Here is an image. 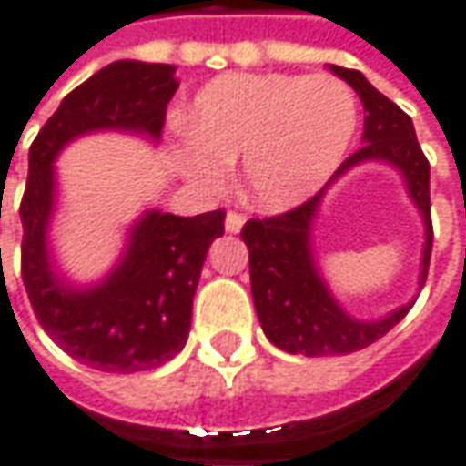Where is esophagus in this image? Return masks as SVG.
I'll return each mask as SVG.
<instances>
[{
    "label": "esophagus",
    "mask_w": 466,
    "mask_h": 466,
    "mask_svg": "<svg viewBox=\"0 0 466 466\" xmlns=\"http://www.w3.org/2000/svg\"><path fill=\"white\" fill-rule=\"evenodd\" d=\"M242 227H245V217H242V214H234V211H229V214H227V218H224V229H227L229 234H237L239 229H242Z\"/></svg>",
    "instance_id": "esophagus-1"
}]
</instances>
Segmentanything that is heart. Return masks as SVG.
<instances>
[{
  "instance_id": "heart-1",
  "label": "heart",
  "mask_w": 466,
  "mask_h": 466,
  "mask_svg": "<svg viewBox=\"0 0 466 466\" xmlns=\"http://www.w3.org/2000/svg\"><path fill=\"white\" fill-rule=\"evenodd\" d=\"M172 165L214 193L242 159V190L260 211L294 208L343 165L359 126L353 89L332 74H224L193 97Z\"/></svg>"
}]
</instances>
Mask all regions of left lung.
Listing matches in <instances>:
<instances>
[{
    "instance_id": "8db88e82",
    "label": "left lung",
    "mask_w": 466,
    "mask_h": 466,
    "mask_svg": "<svg viewBox=\"0 0 466 466\" xmlns=\"http://www.w3.org/2000/svg\"><path fill=\"white\" fill-rule=\"evenodd\" d=\"M332 74L345 79L361 97L363 113V147L350 154L329 183L307 203L281 217L249 218L242 227V239L249 249V286L255 312L263 325L265 338L286 353L304 356H345L377 343L381 335L410 312L415 299L397 307L379 319L350 317L332 297L329 286L319 273L314 258L312 229L319 203L328 187L348 169L366 162H384L394 167L408 187L410 201L420 211L425 227L423 258L418 286L423 289L433 248V227H431V167L423 149L415 138V126L405 110L384 97L361 72L343 69L329 64Z\"/></svg>"
}]
</instances>
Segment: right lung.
<instances>
[{
    "mask_svg": "<svg viewBox=\"0 0 466 466\" xmlns=\"http://www.w3.org/2000/svg\"><path fill=\"white\" fill-rule=\"evenodd\" d=\"M180 82L172 64L113 61L69 92L27 154L23 283L51 340L97 371L134 374L175 359L187 343L193 297L224 211L175 217L147 208L128 227L126 248L97 283H72L51 255L56 159L74 138L121 131L157 144L169 97Z\"/></svg>",
    "mask_w": 466,
    "mask_h": 466,
    "instance_id": "add662e5",
    "label": "right lung"
}]
</instances>
